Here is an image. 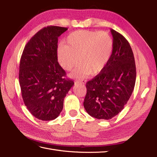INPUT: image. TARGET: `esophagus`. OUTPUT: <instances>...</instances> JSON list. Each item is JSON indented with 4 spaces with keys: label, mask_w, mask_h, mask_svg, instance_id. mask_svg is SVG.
I'll return each instance as SVG.
<instances>
[{
    "label": "esophagus",
    "mask_w": 157,
    "mask_h": 157,
    "mask_svg": "<svg viewBox=\"0 0 157 157\" xmlns=\"http://www.w3.org/2000/svg\"><path fill=\"white\" fill-rule=\"evenodd\" d=\"M86 80H78V81H77V83H80V84H83V85H84L85 84H86Z\"/></svg>",
    "instance_id": "obj_1"
}]
</instances>
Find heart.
Here are the masks:
<instances>
[{
	"label": "heart",
	"mask_w": 157,
	"mask_h": 157,
	"mask_svg": "<svg viewBox=\"0 0 157 157\" xmlns=\"http://www.w3.org/2000/svg\"><path fill=\"white\" fill-rule=\"evenodd\" d=\"M113 40L105 31L78 30L67 36L65 45L58 49V58L64 69L71 71L80 62L74 72L77 77L95 75L105 68L111 58Z\"/></svg>",
	"instance_id": "b5f03b06"
}]
</instances>
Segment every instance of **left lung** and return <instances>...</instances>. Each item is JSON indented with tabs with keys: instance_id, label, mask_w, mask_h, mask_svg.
Listing matches in <instances>:
<instances>
[{
	"instance_id": "1",
	"label": "left lung",
	"mask_w": 157,
	"mask_h": 157,
	"mask_svg": "<svg viewBox=\"0 0 157 157\" xmlns=\"http://www.w3.org/2000/svg\"><path fill=\"white\" fill-rule=\"evenodd\" d=\"M113 49L111 58L101 72L86 83L84 107L98 119H111L125 106L134 90L136 69L129 42L111 29Z\"/></svg>"
}]
</instances>
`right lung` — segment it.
Returning a JSON list of instances; mask_svg holds the SVG:
<instances>
[{"instance_id": "1", "label": "right lung", "mask_w": 157, "mask_h": 157, "mask_svg": "<svg viewBox=\"0 0 157 157\" xmlns=\"http://www.w3.org/2000/svg\"><path fill=\"white\" fill-rule=\"evenodd\" d=\"M67 27L48 26L38 31L25 45L21 57L19 81L23 100L32 115L41 121L58 117L66 95L73 85L65 79L58 61V37Z\"/></svg>"}]
</instances>
